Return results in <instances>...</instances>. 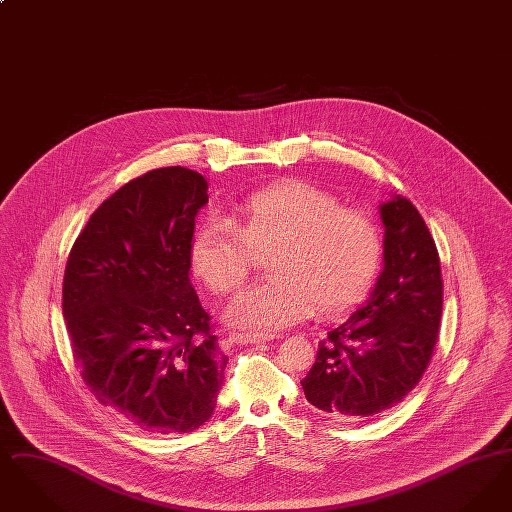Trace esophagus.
Wrapping results in <instances>:
<instances>
[{
  "label": "esophagus",
  "mask_w": 512,
  "mask_h": 512,
  "mask_svg": "<svg viewBox=\"0 0 512 512\" xmlns=\"http://www.w3.org/2000/svg\"><path fill=\"white\" fill-rule=\"evenodd\" d=\"M230 340L234 343H265L272 340L270 334H251V332H236L230 336Z\"/></svg>",
  "instance_id": "obj_1"
}]
</instances>
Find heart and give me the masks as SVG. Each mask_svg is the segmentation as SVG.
<instances>
[{"mask_svg":"<svg viewBox=\"0 0 512 512\" xmlns=\"http://www.w3.org/2000/svg\"><path fill=\"white\" fill-rule=\"evenodd\" d=\"M272 251V278L238 293L226 318L253 332H274L315 309L340 313L365 295L382 261V236L366 213L336 195L286 180L249 195L234 219L205 222L192 244L194 272L217 293L249 278L257 253Z\"/></svg>","mask_w":512,"mask_h":512,"instance_id":"heart-1","label":"heart"}]
</instances>
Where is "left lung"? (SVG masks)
<instances>
[{
    "instance_id": "1",
    "label": "left lung",
    "mask_w": 512,
    "mask_h": 512,
    "mask_svg": "<svg viewBox=\"0 0 512 512\" xmlns=\"http://www.w3.org/2000/svg\"><path fill=\"white\" fill-rule=\"evenodd\" d=\"M384 270L365 301L318 343L301 380L307 401L332 418L357 420L401 403L420 382L439 338L443 280L438 247L413 203L380 205Z\"/></svg>"
}]
</instances>
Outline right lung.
<instances>
[{"instance_id":"obj_1","label":"right lung","mask_w":512,"mask_h":512,"mask_svg":"<svg viewBox=\"0 0 512 512\" xmlns=\"http://www.w3.org/2000/svg\"><path fill=\"white\" fill-rule=\"evenodd\" d=\"M207 180L146 172L105 199L63 278L73 357L99 403L142 432H194L215 411L226 357L190 284Z\"/></svg>"}]
</instances>
